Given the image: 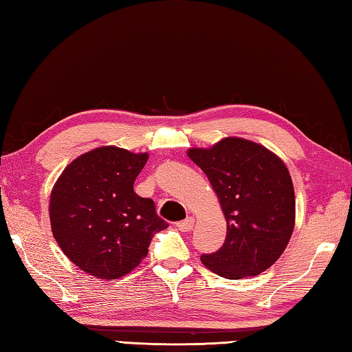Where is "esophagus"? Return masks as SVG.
<instances>
[{
    "mask_svg": "<svg viewBox=\"0 0 352 352\" xmlns=\"http://www.w3.org/2000/svg\"><path fill=\"white\" fill-rule=\"evenodd\" d=\"M194 223H196L194 217H188V218H185L184 221H179L177 228H179V230H182V232H190L194 228Z\"/></svg>",
    "mask_w": 352,
    "mask_h": 352,
    "instance_id": "esophagus-1",
    "label": "esophagus"
}]
</instances>
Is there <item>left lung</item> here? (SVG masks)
I'll use <instances>...</instances> for the list:
<instances>
[{
    "label": "left lung",
    "instance_id": "8db88e82",
    "mask_svg": "<svg viewBox=\"0 0 352 352\" xmlns=\"http://www.w3.org/2000/svg\"><path fill=\"white\" fill-rule=\"evenodd\" d=\"M186 153L209 179L228 223L223 247L201 254L203 265L230 280L267 271L283 254L295 226L294 184L285 162L241 137Z\"/></svg>",
    "mask_w": 352,
    "mask_h": 352
}]
</instances>
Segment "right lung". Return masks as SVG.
Listing matches in <instances>:
<instances>
[{
    "instance_id": "1",
    "label": "right lung",
    "mask_w": 352,
    "mask_h": 352,
    "mask_svg": "<svg viewBox=\"0 0 352 352\" xmlns=\"http://www.w3.org/2000/svg\"><path fill=\"white\" fill-rule=\"evenodd\" d=\"M149 155L102 146L78 156L51 191L57 244L85 274L116 280L147 256L155 232L167 229L155 203L134 192Z\"/></svg>"
}]
</instances>
